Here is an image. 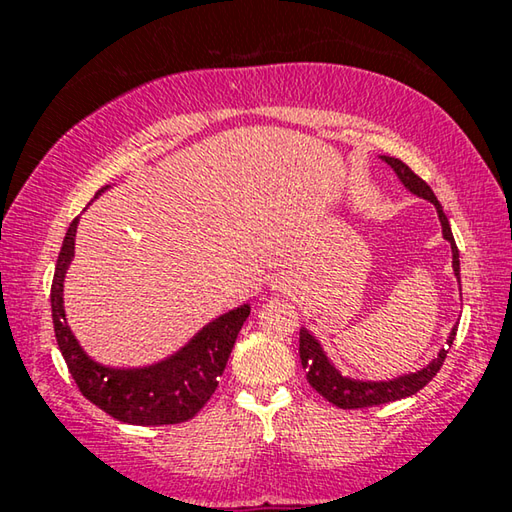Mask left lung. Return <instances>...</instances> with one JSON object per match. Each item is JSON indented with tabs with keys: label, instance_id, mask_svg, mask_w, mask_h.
<instances>
[{
	"label": "left lung",
	"instance_id": "obj_1",
	"mask_svg": "<svg viewBox=\"0 0 512 512\" xmlns=\"http://www.w3.org/2000/svg\"><path fill=\"white\" fill-rule=\"evenodd\" d=\"M381 160L391 164L393 171L400 176L406 189H411L415 196L427 198L429 203L436 205L440 225H443V237L452 244L454 273L458 277V282H461V264H458V248L452 235V228H449L447 216L443 212V207H440L438 198L433 196L431 187L424 183L418 173H413L409 167H406L402 160L391 158V155H381ZM454 336H456V327L452 329V334H449L447 345L454 343ZM445 357H447V348L440 350L438 357L433 359L427 368L411 372V375L397 377L391 381H357V379L343 377L341 372L327 361L323 348H320V343L314 339V336H311L307 329H300V361H302V368L307 372L309 386L314 388L316 393L323 395L327 402L339 406V409H366V406H379V404H388L395 400H404V397H411L418 391H422V388L436 377V372L443 368Z\"/></svg>",
	"mask_w": 512,
	"mask_h": 512
}]
</instances>
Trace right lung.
Segmentation results:
<instances>
[{
	"label": "right lung",
	"mask_w": 512,
	"mask_h": 512,
	"mask_svg": "<svg viewBox=\"0 0 512 512\" xmlns=\"http://www.w3.org/2000/svg\"><path fill=\"white\" fill-rule=\"evenodd\" d=\"M103 189H108V185L101 187L97 194ZM76 223L79 219L69 223L51 282V318L69 375L74 377L85 400L119 422L160 427V424L192 420L219 386V377L235 348L237 334L250 314V307L241 305L212 320L183 350L155 366L133 370L99 366L83 352L65 323L63 280L74 257Z\"/></svg>",
	"instance_id": "obj_1"
}]
</instances>
